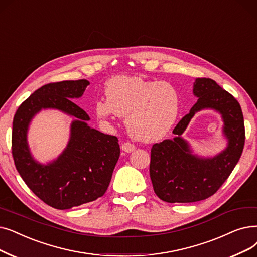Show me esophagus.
Instances as JSON below:
<instances>
[{
	"instance_id": "esophagus-1",
	"label": "esophagus",
	"mask_w": 257,
	"mask_h": 257,
	"mask_svg": "<svg viewBox=\"0 0 257 257\" xmlns=\"http://www.w3.org/2000/svg\"><path fill=\"white\" fill-rule=\"evenodd\" d=\"M135 149H136L135 145L129 143V142H125V143L121 144V150L127 152V153H130L132 151H135Z\"/></svg>"
}]
</instances>
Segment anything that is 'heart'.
Here are the masks:
<instances>
[{"instance_id": "b5f03b06", "label": "heart", "mask_w": 257, "mask_h": 257, "mask_svg": "<svg viewBox=\"0 0 257 257\" xmlns=\"http://www.w3.org/2000/svg\"><path fill=\"white\" fill-rule=\"evenodd\" d=\"M105 95L106 99L95 104L96 115L101 118L126 116L130 136L147 143L167 135L180 109V95L173 85L140 76L113 77L106 84Z\"/></svg>"}]
</instances>
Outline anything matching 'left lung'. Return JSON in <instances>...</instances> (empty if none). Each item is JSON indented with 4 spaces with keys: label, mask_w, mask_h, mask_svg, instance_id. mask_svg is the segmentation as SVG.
Returning a JSON list of instances; mask_svg holds the SVG:
<instances>
[{
    "label": "left lung",
    "mask_w": 257,
    "mask_h": 257,
    "mask_svg": "<svg viewBox=\"0 0 257 257\" xmlns=\"http://www.w3.org/2000/svg\"><path fill=\"white\" fill-rule=\"evenodd\" d=\"M193 93L197 102L173 129L175 138L151 148L149 171L153 190L167 203H194L213 195L233 171L243 149V115L236 98L207 77L195 80ZM208 107L222 114L228 146L214 158L203 159L191 153L180 136L194 114Z\"/></svg>",
    "instance_id": "obj_1"
}]
</instances>
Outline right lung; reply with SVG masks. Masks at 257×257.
<instances>
[{"label": "right lung", "instance_id": "right-lung-1", "mask_svg": "<svg viewBox=\"0 0 257 257\" xmlns=\"http://www.w3.org/2000/svg\"><path fill=\"white\" fill-rule=\"evenodd\" d=\"M87 80L44 85L20 105L13 121L11 149L16 168L30 190L48 206L65 210L93 202L105 194L119 158L118 140L87 125L90 119L71 99L81 97ZM53 107L75 117L71 140L59 158L42 165L33 160L27 144L31 118Z\"/></svg>", "mask_w": 257, "mask_h": 257}]
</instances>
